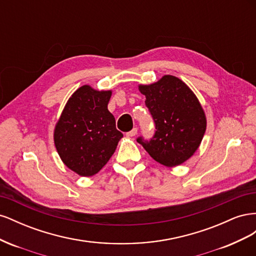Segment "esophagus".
I'll return each mask as SVG.
<instances>
[{
    "label": "esophagus",
    "mask_w": 256,
    "mask_h": 256,
    "mask_svg": "<svg viewBox=\"0 0 256 256\" xmlns=\"http://www.w3.org/2000/svg\"><path fill=\"white\" fill-rule=\"evenodd\" d=\"M136 134H138V128H134L132 130H130L129 132H127L126 136H134Z\"/></svg>",
    "instance_id": "34e87169"
}]
</instances>
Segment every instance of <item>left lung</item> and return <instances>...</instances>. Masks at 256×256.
<instances>
[{"instance_id":"1","label":"left lung","mask_w":256,"mask_h":256,"mask_svg":"<svg viewBox=\"0 0 256 256\" xmlns=\"http://www.w3.org/2000/svg\"><path fill=\"white\" fill-rule=\"evenodd\" d=\"M138 90L146 97L156 131L150 141L143 136L136 141L161 164L172 168L184 164L198 148L206 130L198 99L187 84L170 74Z\"/></svg>"}]
</instances>
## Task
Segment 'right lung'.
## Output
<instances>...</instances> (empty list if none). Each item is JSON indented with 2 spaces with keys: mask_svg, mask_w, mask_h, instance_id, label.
<instances>
[{
  "mask_svg": "<svg viewBox=\"0 0 256 256\" xmlns=\"http://www.w3.org/2000/svg\"><path fill=\"white\" fill-rule=\"evenodd\" d=\"M111 95V90L83 85L68 99L54 129V144L62 161L80 176L98 173L122 138L108 110Z\"/></svg>",
  "mask_w": 256,
  "mask_h": 256,
  "instance_id": "1",
  "label": "right lung"
}]
</instances>
